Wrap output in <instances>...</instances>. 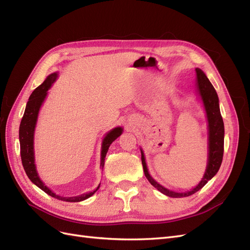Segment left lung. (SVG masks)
Returning a JSON list of instances; mask_svg holds the SVG:
<instances>
[{
    "instance_id": "1",
    "label": "left lung",
    "mask_w": 250,
    "mask_h": 250,
    "mask_svg": "<svg viewBox=\"0 0 250 250\" xmlns=\"http://www.w3.org/2000/svg\"><path fill=\"white\" fill-rule=\"evenodd\" d=\"M196 75H197V79H196V84H197L198 93L201 97V100L203 103L204 109L207 112L208 123V160L206 173H204L203 178L200 183L196 186L191 191H188L185 193H176L174 191L168 190V188H164L160 184L150 176V174L147 169V165L145 161V156H144L143 151L141 149L142 153V165L144 173H145L146 178L149 180V183L156 188L161 193L169 196L173 198H180V197H187V196L193 195L200 188L208 184V181L213 178L219 168H220L222 158H223V151H224V124L221 117L220 107H219V99L216 90L213 84L209 82L208 77L206 76L200 69H196Z\"/></svg>"
}]
</instances>
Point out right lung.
<instances>
[{"label":"right lung","instance_id":"add662e5","mask_svg":"<svg viewBox=\"0 0 250 250\" xmlns=\"http://www.w3.org/2000/svg\"><path fill=\"white\" fill-rule=\"evenodd\" d=\"M56 78H57L56 73H53V74L49 75L47 79L44 80L39 87H36L33 90V93L29 98V101L27 102L24 116H22L21 121L20 132H19L21 164H22V167H24L25 172L27 174V176L29 177V179L31 180L35 186L42 188L44 193H47L48 195L52 196V197L57 198V199L62 200V201L79 202L82 200H85V199L89 198L92 195H94L98 191V188H99L100 185L98 186V188L95 191L77 196V197H62V196L56 195L54 192H52L47 186H44V184L41 180L39 174H37L35 163H34L33 143H34V130H35V126H36V122H37V117H39V111L41 109L42 104L44 101V99H46L48 90L51 87L52 83L56 80ZM122 132H123L122 127L113 128V129H111L109 132H107V134L105 135V138L103 139L102 150H101V167L102 168L104 166L105 156H106V153H107L110 144L116 139H118L120 135L122 134Z\"/></svg>","mask_w":250,"mask_h":250}]
</instances>
